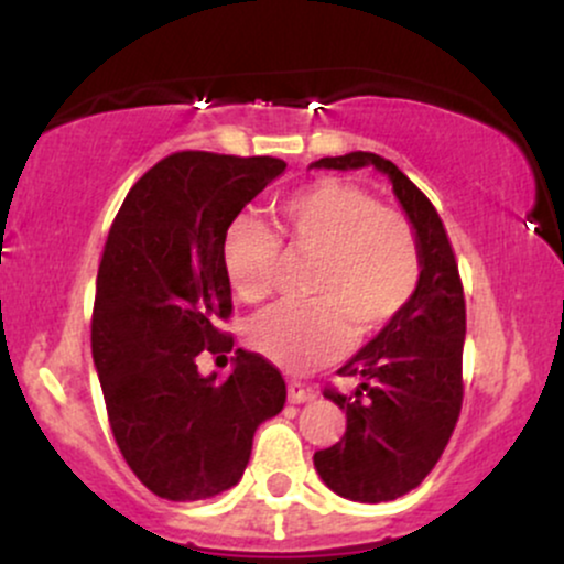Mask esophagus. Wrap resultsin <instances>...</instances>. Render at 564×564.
I'll list each match as a JSON object with an SVG mask.
<instances>
[{
    "label": "esophagus",
    "mask_w": 564,
    "mask_h": 564,
    "mask_svg": "<svg viewBox=\"0 0 564 564\" xmlns=\"http://www.w3.org/2000/svg\"><path fill=\"white\" fill-rule=\"evenodd\" d=\"M315 392L313 387L307 384H300V381H289V403L300 405V403H310V400H315Z\"/></svg>",
    "instance_id": "34e87169"
}]
</instances>
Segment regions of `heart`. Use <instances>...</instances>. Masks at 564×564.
<instances>
[{
    "label": "heart",
    "mask_w": 564,
    "mask_h": 564,
    "mask_svg": "<svg viewBox=\"0 0 564 564\" xmlns=\"http://www.w3.org/2000/svg\"><path fill=\"white\" fill-rule=\"evenodd\" d=\"M278 230L291 254L315 260L302 307L254 315L246 341L264 360L291 373L318 368L345 352L349 332L373 334L413 300L422 275L419 243L400 212L384 209L360 187L321 180L278 209ZM281 243L251 217L232 219L223 236V268L232 291L260 302L273 291Z\"/></svg>",
    "instance_id": "b5f03b06"
}]
</instances>
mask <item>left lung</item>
<instances>
[{
	"label": "left lung",
	"instance_id": "8db88e82",
	"mask_svg": "<svg viewBox=\"0 0 564 564\" xmlns=\"http://www.w3.org/2000/svg\"><path fill=\"white\" fill-rule=\"evenodd\" d=\"M373 166L392 183L416 232L422 275L408 307L360 347L341 377L360 379L352 394L326 392L345 408L347 432L313 456L321 480L360 503L392 501L430 475L462 411V352L467 336L462 278L435 206L392 161L355 151L313 161L310 170Z\"/></svg>",
	"mask_w": 564,
	"mask_h": 564
}]
</instances>
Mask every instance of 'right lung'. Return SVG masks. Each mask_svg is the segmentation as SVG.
Segmentation results:
<instances>
[{"label":"right lung","instance_id":"1","mask_svg":"<svg viewBox=\"0 0 564 564\" xmlns=\"http://www.w3.org/2000/svg\"><path fill=\"white\" fill-rule=\"evenodd\" d=\"M286 172L281 159L172 153L148 170L116 215L93 313V360L121 456L148 490L200 501L243 477L257 426L281 413L286 381L262 355L236 349L228 379L198 371L219 334L230 281L223 236Z\"/></svg>","mask_w":564,"mask_h":564}]
</instances>
